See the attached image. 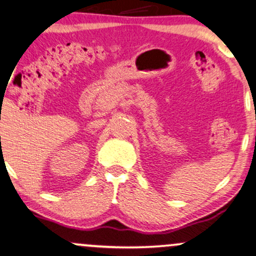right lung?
Here are the masks:
<instances>
[{"instance_id": "obj_1", "label": "right lung", "mask_w": 256, "mask_h": 256, "mask_svg": "<svg viewBox=\"0 0 256 256\" xmlns=\"http://www.w3.org/2000/svg\"><path fill=\"white\" fill-rule=\"evenodd\" d=\"M0 138H1V137H0Z\"/></svg>"}]
</instances>
